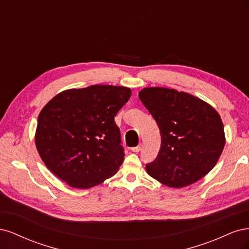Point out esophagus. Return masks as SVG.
<instances>
[{"instance_id": "esophagus-1", "label": "esophagus", "mask_w": 249, "mask_h": 249, "mask_svg": "<svg viewBox=\"0 0 249 249\" xmlns=\"http://www.w3.org/2000/svg\"><path fill=\"white\" fill-rule=\"evenodd\" d=\"M131 149H132V152H134V153H138V152H140L141 145L139 144V145H137V146H134V147H132Z\"/></svg>"}]
</instances>
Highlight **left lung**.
I'll list each match as a JSON object with an SVG mask.
<instances>
[{
	"label": "left lung",
	"instance_id": "8db88e82",
	"mask_svg": "<svg viewBox=\"0 0 249 249\" xmlns=\"http://www.w3.org/2000/svg\"><path fill=\"white\" fill-rule=\"evenodd\" d=\"M139 99L159 126L161 146L148 175L172 188L189 186L213 169L225 138L221 118L209 104L175 89L150 87Z\"/></svg>",
	"mask_w": 249,
	"mask_h": 249
}]
</instances>
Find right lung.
Wrapping results in <instances>:
<instances>
[{
  "mask_svg": "<svg viewBox=\"0 0 249 249\" xmlns=\"http://www.w3.org/2000/svg\"><path fill=\"white\" fill-rule=\"evenodd\" d=\"M131 94L126 87L92 85L52 99L38 116L35 136L46 166L80 189L114 176L124 158L114 117Z\"/></svg>",
  "mask_w": 249,
  "mask_h": 249,
  "instance_id": "right-lung-1",
  "label": "right lung"
}]
</instances>
